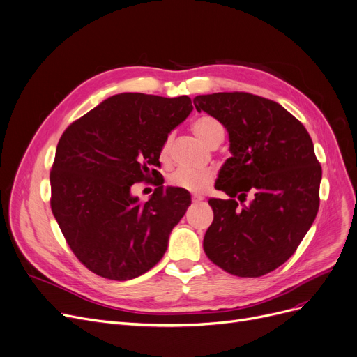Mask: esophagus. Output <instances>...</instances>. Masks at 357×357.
<instances>
[{
    "label": "esophagus",
    "instance_id": "esophagus-1",
    "mask_svg": "<svg viewBox=\"0 0 357 357\" xmlns=\"http://www.w3.org/2000/svg\"><path fill=\"white\" fill-rule=\"evenodd\" d=\"M202 200H203L202 196H199V195H192V202H193V203H197V202H202Z\"/></svg>",
    "mask_w": 357,
    "mask_h": 357
}]
</instances>
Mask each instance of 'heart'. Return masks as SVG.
<instances>
[{
    "instance_id": "1",
    "label": "heart",
    "mask_w": 357,
    "mask_h": 357,
    "mask_svg": "<svg viewBox=\"0 0 357 357\" xmlns=\"http://www.w3.org/2000/svg\"><path fill=\"white\" fill-rule=\"evenodd\" d=\"M193 132L197 137L208 145L213 144L216 139L224 138V128L215 117L202 116L193 122ZM169 148H172V137H167L160 149L161 160H167L169 155ZM215 180V173L209 168L205 169H190V168H177L168 176L167 181L169 185L177 189L188 190L192 193L205 192L212 181Z\"/></svg>"
}]
</instances>
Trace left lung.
Instances as JSON below:
<instances>
[{"label": "left lung", "instance_id": "left-lung-1", "mask_svg": "<svg viewBox=\"0 0 357 357\" xmlns=\"http://www.w3.org/2000/svg\"><path fill=\"white\" fill-rule=\"evenodd\" d=\"M193 103L227 128L232 154L215 185L229 199H209L213 222L203 250L231 275H267L296 251L317 216L322 169L312 139L295 116L260 96L213 93Z\"/></svg>", "mask_w": 357, "mask_h": 357}]
</instances>
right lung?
Segmentation results:
<instances>
[{
  "label": "right lung",
  "mask_w": 357,
  "mask_h": 357,
  "mask_svg": "<svg viewBox=\"0 0 357 357\" xmlns=\"http://www.w3.org/2000/svg\"><path fill=\"white\" fill-rule=\"evenodd\" d=\"M192 110L188 96L122 93L62 133L49 176L50 208L66 244L93 273L129 280L162 259L190 195L165 189L160 178L142 203L130 188L160 177L161 145Z\"/></svg>",
  "instance_id": "right-lung-1"
}]
</instances>
